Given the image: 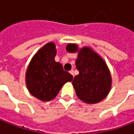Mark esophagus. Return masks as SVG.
I'll return each instance as SVG.
<instances>
[{
	"mask_svg": "<svg viewBox=\"0 0 134 134\" xmlns=\"http://www.w3.org/2000/svg\"><path fill=\"white\" fill-rule=\"evenodd\" d=\"M70 74H71V75H73V77H74V70H73V69H72V70H71V71H70Z\"/></svg>",
	"mask_w": 134,
	"mask_h": 134,
	"instance_id": "34e87169",
	"label": "esophagus"
}]
</instances>
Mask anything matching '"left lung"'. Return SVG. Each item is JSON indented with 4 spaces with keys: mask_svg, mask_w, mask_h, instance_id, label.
<instances>
[{
    "mask_svg": "<svg viewBox=\"0 0 134 134\" xmlns=\"http://www.w3.org/2000/svg\"><path fill=\"white\" fill-rule=\"evenodd\" d=\"M66 50L77 53L75 75L72 85L80 100L87 104H95L107 97L111 88V75L106 62L91 48L79 49L76 44H68Z\"/></svg>",
    "mask_w": 134,
    "mask_h": 134,
    "instance_id": "1",
    "label": "left lung"
}]
</instances>
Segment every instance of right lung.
Here are the masks:
<instances>
[{
    "label": "right lung",
    "mask_w": 134,
    "mask_h": 134,
    "mask_svg": "<svg viewBox=\"0 0 134 134\" xmlns=\"http://www.w3.org/2000/svg\"><path fill=\"white\" fill-rule=\"evenodd\" d=\"M55 55L54 43L46 44L34 55L26 72L28 91L43 101L55 98L63 85L73 79L72 75L55 61Z\"/></svg>",
    "instance_id": "right-lung-1"
}]
</instances>
